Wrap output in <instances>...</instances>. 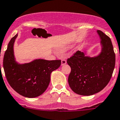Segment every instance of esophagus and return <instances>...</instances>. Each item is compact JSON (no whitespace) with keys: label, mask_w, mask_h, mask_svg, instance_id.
Instances as JSON below:
<instances>
[{"label":"esophagus","mask_w":120,"mask_h":120,"mask_svg":"<svg viewBox=\"0 0 120 120\" xmlns=\"http://www.w3.org/2000/svg\"><path fill=\"white\" fill-rule=\"evenodd\" d=\"M66 63H67V61H66V60H64V59H62V60H61V65H62V66L63 65L66 64Z\"/></svg>","instance_id":"esophagus-1"}]
</instances>
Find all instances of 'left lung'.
I'll return each mask as SVG.
<instances>
[{
    "mask_svg": "<svg viewBox=\"0 0 120 120\" xmlns=\"http://www.w3.org/2000/svg\"><path fill=\"white\" fill-rule=\"evenodd\" d=\"M102 45L101 53L90 57L77 51L68 58L71 67L68 82L71 89L81 96H90L100 92L110 81L115 67L116 55L111 39L101 30H97Z\"/></svg>",
    "mask_w": 120,
    "mask_h": 120,
    "instance_id": "8db88e82",
    "label": "left lung"
}]
</instances>
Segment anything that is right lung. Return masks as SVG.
I'll return each mask as SVG.
<instances>
[{
  "label": "right lung",
  "instance_id": "right-lung-1",
  "mask_svg": "<svg viewBox=\"0 0 120 120\" xmlns=\"http://www.w3.org/2000/svg\"><path fill=\"white\" fill-rule=\"evenodd\" d=\"M17 34L8 44L3 57L6 77L11 88L17 93L28 98L42 94L50 81V74L61 65V60L37 59L29 63L19 64L15 59L13 45Z\"/></svg>",
  "mask_w": 120,
  "mask_h": 120
}]
</instances>
